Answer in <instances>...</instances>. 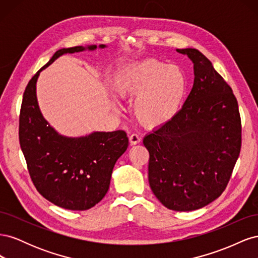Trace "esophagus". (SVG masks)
I'll use <instances>...</instances> for the list:
<instances>
[{"label":"esophagus","instance_id":"esophagus-1","mask_svg":"<svg viewBox=\"0 0 258 258\" xmlns=\"http://www.w3.org/2000/svg\"><path fill=\"white\" fill-rule=\"evenodd\" d=\"M129 141L132 145H136V144H139L140 142H141V138H140L137 134H132L129 137Z\"/></svg>","mask_w":258,"mask_h":258}]
</instances>
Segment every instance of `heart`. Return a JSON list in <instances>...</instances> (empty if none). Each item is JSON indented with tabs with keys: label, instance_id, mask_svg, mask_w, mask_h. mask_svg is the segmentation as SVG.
Here are the masks:
<instances>
[{
	"label": "heart",
	"instance_id": "obj_1",
	"mask_svg": "<svg viewBox=\"0 0 258 258\" xmlns=\"http://www.w3.org/2000/svg\"><path fill=\"white\" fill-rule=\"evenodd\" d=\"M116 88L124 98H136L135 114L146 126L158 127L175 118L187 93V79L177 66L155 59L131 64L117 76Z\"/></svg>",
	"mask_w": 258,
	"mask_h": 258
}]
</instances>
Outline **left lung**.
<instances>
[{"label": "left lung", "instance_id": "8db88e82", "mask_svg": "<svg viewBox=\"0 0 258 258\" xmlns=\"http://www.w3.org/2000/svg\"><path fill=\"white\" fill-rule=\"evenodd\" d=\"M194 63V85L181 111L143 139L148 182L166 208L208 206L227 186L241 148L238 102L229 85L198 49H176Z\"/></svg>", "mask_w": 258, "mask_h": 258}]
</instances>
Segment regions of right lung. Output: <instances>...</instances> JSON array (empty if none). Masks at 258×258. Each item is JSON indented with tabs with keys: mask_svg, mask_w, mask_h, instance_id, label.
Listing matches in <instances>:
<instances>
[{
	"mask_svg": "<svg viewBox=\"0 0 258 258\" xmlns=\"http://www.w3.org/2000/svg\"><path fill=\"white\" fill-rule=\"evenodd\" d=\"M99 45V48H105ZM97 45L62 48L38 71L23 93L19 141L31 179L42 196L60 208L84 211L103 199L115 163L128 147L123 130L93 131L87 136H62L51 127L38 106L36 82L40 73L66 53L96 50Z\"/></svg>",
	"mask_w": 258,
	"mask_h": 258,
	"instance_id": "add662e5",
	"label": "right lung"
}]
</instances>
